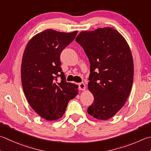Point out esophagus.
I'll use <instances>...</instances> for the list:
<instances>
[{"instance_id": "34e87169", "label": "esophagus", "mask_w": 151, "mask_h": 151, "mask_svg": "<svg viewBox=\"0 0 151 151\" xmlns=\"http://www.w3.org/2000/svg\"><path fill=\"white\" fill-rule=\"evenodd\" d=\"M78 87L79 89L81 90H86V85L84 82H81V83L78 84Z\"/></svg>"}]
</instances>
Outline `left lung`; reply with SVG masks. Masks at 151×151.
Here are the masks:
<instances>
[{
    "mask_svg": "<svg viewBox=\"0 0 151 151\" xmlns=\"http://www.w3.org/2000/svg\"><path fill=\"white\" fill-rule=\"evenodd\" d=\"M76 41L90 63L88 88L94 101L88 113L106 120L124 105L134 80V60L128 42L119 32L106 27L80 32Z\"/></svg>",
    "mask_w": 151,
    "mask_h": 151,
    "instance_id": "8db88e82",
    "label": "left lung"
}]
</instances>
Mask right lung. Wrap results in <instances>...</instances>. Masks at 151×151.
<instances>
[{
  "label": "right lung",
  "instance_id": "obj_1",
  "mask_svg": "<svg viewBox=\"0 0 151 151\" xmlns=\"http://www.w3.org/2000/svg\"><path fill=\"white\" fill-rule=\"evenodd\" d=\"M77 32L46 29L32 37L23 52L21 66L23 91L31 108L47 120L61 118L68 103L78 94V86L66 82L60 67L62 50L75 39Z\"/></svg>",
  "mask_w": 151,
  "mask_h": 151
}]
</instances>
